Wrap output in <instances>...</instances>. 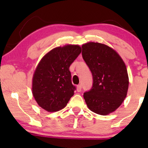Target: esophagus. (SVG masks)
<instances>
[{"label":"esophagus","instance_id":"1","mask_svg":"<svg viewBox=\"0 0 148 148\" xmlns=\"http://www.w3.org/2000/svg\"><path fill=\"white\" fill-rule=\"evenodd\" d=\"M81 88H82V86H81V85H78L77 86H76V89H77V91L78 92H81Z\"/></svg>","mask_w":148,"mask_h":148}]
</instances>
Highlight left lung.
Here are the masks:
<instances>
[{
	"instance_id": "left-lung-1",
	"label": "left lung",
	"mask_w": 148,
	"mask_h": 148,
	"mask_svg": "<svg viewBox=\"0 0 148 148\" xmlns=\"http://www.w3.org/2000/svg\"><path fill=\"white\" fill-rule=\"evenodd\" d=\"M82 48L83 58L93 77L92 88L84 95L85 101L91 111L107 115L118 108L127 97L126 65L116 51L104 44L90 42Z\"/></svg>"
}]
</instances>
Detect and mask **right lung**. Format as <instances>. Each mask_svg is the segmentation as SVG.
I'll use <instances>...</instances> for the list:
<instances>
[{
  "mask_svg": "<svg viewBox=\"0 0 148 148\" xmlns=\"http://www.w3.org/2000/svg\"><path fill=\"white\" fill-rule=\"evenodd\" d=\"M81 52L78 45L56 47L39 62L33 76L32 93L37 104L45 111H60L74 95L75 87L69 67Z\"/></svg>",
  "mask_w": 148,
  "mask_h": 148,
  "instance_id": "right-lung-1",
  "label": "right lung"
}]
</instances>
